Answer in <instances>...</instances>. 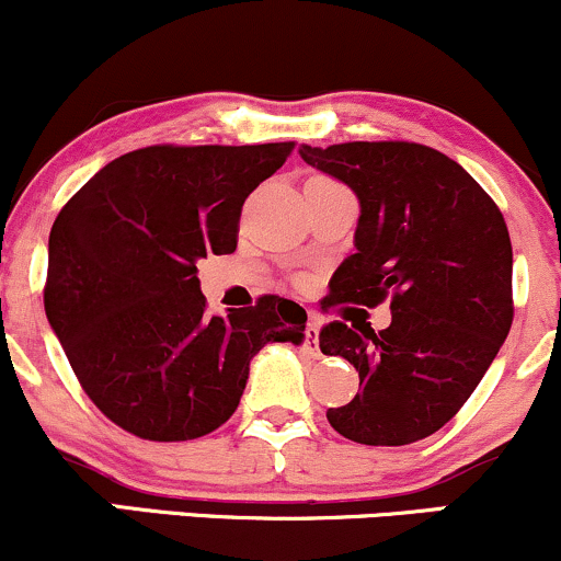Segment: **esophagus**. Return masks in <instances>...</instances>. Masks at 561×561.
I'll return each mask as SVG.
<instances>
[{"instance_id": "esophagus-1", "label": "esophagus", "mask_w": 561, "mask_h": 561, "mask_svg": "<svg viewBox=\"0 0 561 561\" xmlns=\"http://www.w3.org/2000/svg\"><path fill=\"white\" fill-rule=\"evenodd\" d=\"M319 327H321V321L317 317L308 319V327H306V351L308 353L319 351Z\"/></svg>"}]
</instances>
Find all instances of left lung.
<instances>
[{
    "label": "left lung",
    "instance_id": "obj_1",
    "mask_svg": "<svg viewBox=\"0 0 561 561\" xmlns=\"http://www.w3.org/2000/svg\"><path fill=\"white\" fill-rule=\"evenodd\" d=\"M300 158L356 192V253L334 272L330 306L375 308L388 330L332 321L327 356L356 366L351 403L327 411L347 440L405 446L437 433L480 385L512 327V240L488 192L414 141L300 145Z\"/></svg>",
    "mask_w": 561,
    "mask_h": 561
}]
</instances>
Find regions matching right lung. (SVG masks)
<instances>
[{"label":"right lung","instance_id":"add662e5","mask_svg":"<svg viewBox=\"0 0 561 561\" xmlns=\"http://www.w3.org/2000/svg\"><path fill=\"white\" fill-rule=\"evenodd\" d=\"M293 147L126 152L55 218L44 311L83 392L126 433H214L240 405L255 353L306 337V311L279 295L208 317L197 279L199 259L234 253L244 197Z\"/></svg>","mask_w":561,"mask_h":561}]
</instances>
